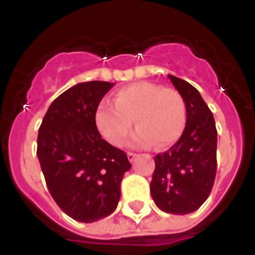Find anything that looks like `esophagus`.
<instances>
[{
	"label": "esophagus",
	"instance_id": "obj_1",
	"mask_svg": "<svg viewBox=\"0 0 255 255\" xmlns=\"http://www.w3.org/2000/svg\"><path fill=\"white\" fill-rule=\"evenodd\" d=\"M128 158H129L130 162H134L135 158H136V154H135V153H132V152H129V153H128Z\"/></svg>",
	"mask_w": 255,
	"mask_h": 255
}]
</instances>
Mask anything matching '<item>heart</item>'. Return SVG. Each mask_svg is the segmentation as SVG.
<instances>
[{"instance_id":"obj_1","label":"heart","mask_w":255,"mask_h":255,"mask_svg":"<svg viewBox=\"0 0 255 255\" xmlns=\"http://www.w3.org/2000/svg\"><path fill=\"white\" fill-rule=\"evenodd\" d=\"M131 121L136 131L130 139L135 147L164 148L180 138L186 123L185 101L175 88L139 82L116 92L114 105L101 102L94 112V124L112 145L124 143Z\"/></svg>"}]
</instances>
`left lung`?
<instances>
[{"instance_id": "obj_1", "label": "left lung", "mask_w": 255, "mask_h": 255, "mask_svg": "<svg viewBox=\"0 0 255 255\" xmlns=\"http://www.w3.org/2000/svg\"><path fill=\"white\" fill-rule=\"evenodd\" d=\"M168 79L186 106V125L172 147L154 157L150 194L155 206L172 215H188L207 200L217 170V130L199 92L173 75Z\"/></svg>"}]
</instances>
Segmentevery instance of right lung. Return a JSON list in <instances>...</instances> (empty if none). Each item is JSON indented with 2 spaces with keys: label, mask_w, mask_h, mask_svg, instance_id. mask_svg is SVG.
Returning <instances> with one entry per match:
<instances>
[{
  "label": "right lung",
  "mask_w": 255,
  "mask_h": 255,
  "mask_svg": "<svg viewBox=\"0 0 255 255\" xmlns=\"http://www.w3.org/2000/svg\"><path fill=\"white\" fill-rule=\"evenodd\" d=\"M115 84L79 83L56 98L44 115L37 157L57 206L79 222L115 212L130 164L124 150L102 139L94 124L97 107Z\"/></svg>",
  "instance_id": "1"
}]
</instances>
